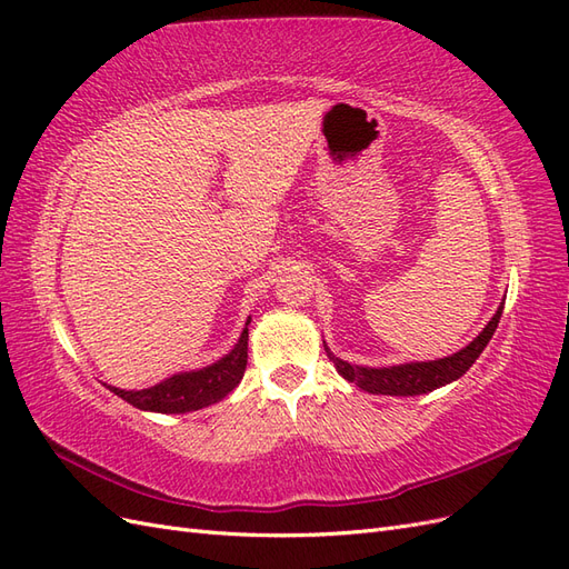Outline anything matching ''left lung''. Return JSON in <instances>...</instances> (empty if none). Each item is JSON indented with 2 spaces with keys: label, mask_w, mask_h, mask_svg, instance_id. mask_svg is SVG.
Segmentation results:
<instances>
[{
  "label": "left lung",
  "mask_w": 569,
  "mask_h": 569,
  "mask_svg": "<svg viewBox=\"0 0 569 569\" xmlns=\"http://www.w3.org/2000/svg\"><path fill=\"white\" fill-rule=\"evenodd\" d=\"M503 313V303L498 306V311L493 318L487 322L485 330H481L468 347L456 351L453 356H446L439 360H427V363H403V366H389V368H366V366H353L349 360L337 358L327 343L322 341V347L327 351V358L332 360L337 372L343 377V380L353 382L368 393H385V396H418V393H429L443 385L456 382L458 377H462L472 368L479 353L487 349L489 339L493 337L498 320H501Z\"/></svg>",
  "instance_id": "obj_1"
}]
</instances>
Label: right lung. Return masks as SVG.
Masks as SVG:
<instances>
[{"instance_id": "obj_1", "label": "right lung", "mask_w": 569, "mask_h": 569, "mask_svg": "<svg viewBox=\"0 0 569 569\" xmlns=\"http://www.w3.org/2000/svg\"><path fill=\"white\" fill-rule=\"evenodd\" d=\"M249 322L251 318L247 320L242 335H239L234 349L211 366L170 375L163 382L140 391H126L118 387L109 389L130 406L149 412H192L218 403L226 399L244 377L249 358Z\"/></svg>"}]
</instances>
